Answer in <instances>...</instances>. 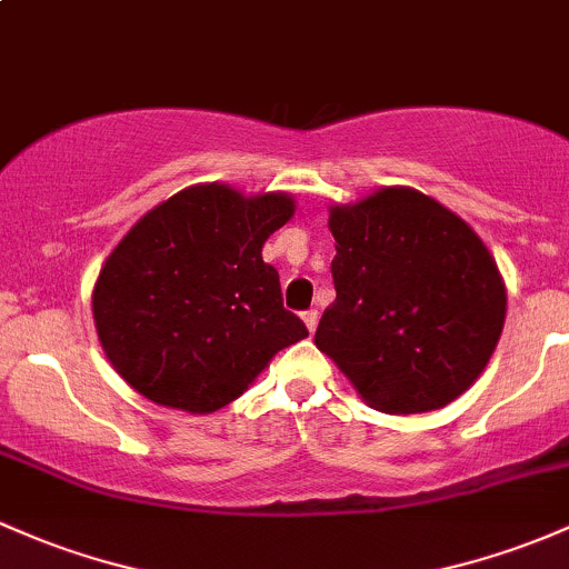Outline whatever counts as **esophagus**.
<instances>
[{
  "label": "esophagus",
  "mask_w": 569,
  "mask_h": 569,
  "mask_svg": "<svg viewBox=\"0 0 569 569\" xmlns=\"http://www.w3.org/2000/svg\"><path fill=\"white\" fill-rule=\"evenodd\" d=\"M303 322H307L309 331H315L317 322H320V311H317V309H307V311H303Z\"/></svg>",
  "instance_id": "obj_1"
}]
</instances>
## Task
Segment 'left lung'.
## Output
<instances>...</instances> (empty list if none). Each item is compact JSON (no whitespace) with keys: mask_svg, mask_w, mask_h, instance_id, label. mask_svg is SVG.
<instances>
[{"mask_svg":"<svg viewBox=\"0 0 569 569\" xmlns=\"http://www.w3.org/2000/svg\"><path fill=\"white\" fill-rule=\"evenodd\" d=\"M328 228L336 301L315 345L380 412H429L458 399L486 369L507 307L475 230L399 187L336 206Z\"/></svg>","mask_w":569,"mask_h":569,"instance_id":"obj_1","label":"left lung"}]
</instances>
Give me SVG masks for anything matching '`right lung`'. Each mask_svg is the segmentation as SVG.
<instances>
[{
  "mask_svg": "<svg viewBox=\"0 0 569 569\" xmlns=\"http://www.w3.org/2000/svg\"><path fill=\"white\" fill-rule=\"evenodd\" d=\"M287 194L189 187L121 238L94 284V326L113 369L157 405L213 412L268 360L309 336L284 309L262 243L292 217Z\"/></svg>",
  "mask_w": 569,
  "mask_h": 569,
  "instance_id": "right-lung-1",
  "label": "right lung"
}]
</instances>
